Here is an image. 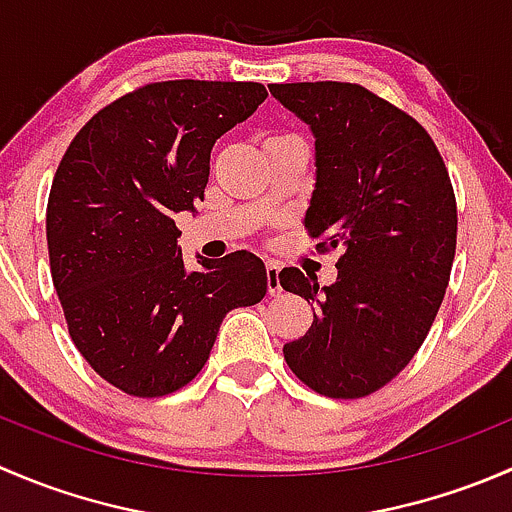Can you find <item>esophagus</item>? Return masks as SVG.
<instances>
[{
  "label": "esophagus",
  "mask_w": 512,
  "mask_h": 512,
  "mask_svg": "<svg viewBox=\"0 0 512 512\" xmlns=\"http://www.w3.org/2000/svg\"><path fill=\"white\" fill-rule=\"evenodd\" d=\"M267 270V292L272 294V297H277V294L282 292V285H280V265H277L275 260H270L265 265Z\"/></svg>",
  "instance_id": "esophagus-1"
}]
</instances>
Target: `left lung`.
Wrapping results in <instances>:
<instances>
[{
  "label": "left lung",
  "instance_id": "1",
  "mask_svg": "<svg viewBox=\"0 0 512 512\" xmlns=\"http://www.w3.org/2000/svg\"><path fill=\"white\" fill-rule=\"evenodd\" d=\"M270 94L317 138L304 230L319 252H342L329 287L297 267L280 272L317 309L282 352L317 394L361 399L404 371L441 307L458 232L451 178L426 128L364 86L302 81Z\"/></svg>",
  "mask_w": 512,
  "mask_h": 512
}]
</instances>
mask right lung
Wrapping results in <instances>:
<instances>
[{"instance_id": "right-lung-1", "label": "right lung", "mask_w": 512, "mask_h": 512, "mask_svg": "<svg viewBox=\"0 0 512 512\" xmlns=\"http://www.w3.org/2000/svg\"><path fill=\"white\" fill-rule=\"evenodd\" d=\"M255 81H156L116 98L66 148L46 205L51 280L71 342L128 396L173 394L200 374L225 314L257 304V255L185 272L173 215L195 210L223 133L255 113Z\"/></svg>"}]
</instances>
